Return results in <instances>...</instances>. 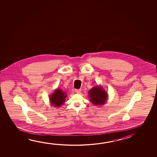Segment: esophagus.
Listing matches in <instances>:
<instances>
[{
    "instance_id": "34e87169",
    "label": "esophagus",
    "mask_w": 157,
    "mask_h": 157,
    "mask_svg": "<svg viewBox=\"0 0 157 157\" xmlns=\"http://www.w3.org/2000/svg\"><path fill=\"white\" fill-rule=\"evenodd\" d=\"M80 91H81L80 89H75V92L77 93V94H79L80 93Z\"/></svg>"
}]
</instances>
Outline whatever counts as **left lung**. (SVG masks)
Returning <instances> with one entry per match:
<instances>
[{"label":"left lung","instance_id":"obj_1","mask_svg":"<svg viewBox=\"0 0 157 157\" xmlns=\"http://www.w3.org/2000/svg\"><path fill=\"white\" fill-rule=\"evenodd\" d=\"M88 94L90 101L95 106L103 105L108 100V94L101 85L92 87L89 91Z\"/></svg>","mask_w":157,"mask_h":157}]
</instances>
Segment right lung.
Instances as JSON below:
<instances>
[{
  "label": "right lung",
  "instance_id": "right-lung-1",
  "mask_svg": "<svg viewBox=\"0 0 157 157\" xmlns=\"http://www.w3.org/2000/svg\"><path fill=\"white\" fill-rule=\"evenodd\" d=\"M67 96L65 92H63L60 88H57L50 95L49 98L50 102L54 107H59L63 105Z\"/></svg>",
  "mask_w": 157,
  "mask_h": 157
}]
</instances>
